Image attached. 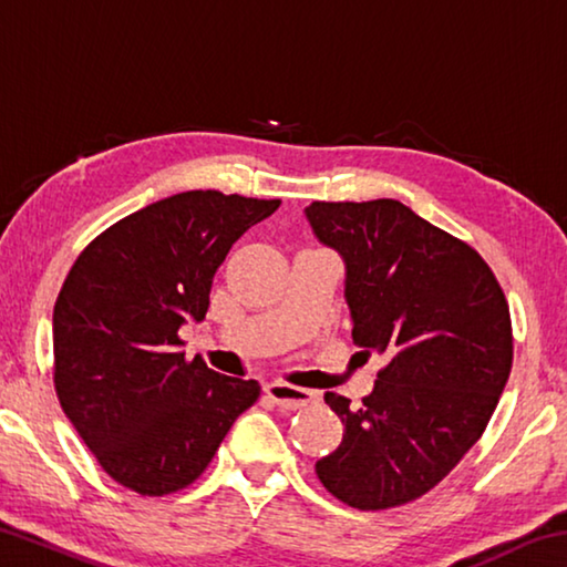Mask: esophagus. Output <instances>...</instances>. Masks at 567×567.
I'll return each instance as SVG.
<instances>
[{
    "label": "esophagus",
    "instance_id": "1",
    "mask_svg": "<svg viewBox=\"0 0 567 567\" xmlns=\"http://www.w3.org/2000/svg\"><path fill=\"white\" fill-rule=\"evenodd\" d=\"M265 392H267V398H270L275 405L282 410H302L320 400V392L297 388V385H290V382H282V380L267 382Z\"/></svg>",
    "mask_w": 567,
    "mask_h": 567
}]
</instances>
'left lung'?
<instances>
[{"label":"left lung","instance_id":"8db88e82","mask_svg":"<svg viewBox=\"0 0 567 567\" xmlns=\"http://www.w3.org/2000/svg\"><path fill=\"white\" fill-rule=\"evenodd\" d=\"M305 213L348 267L352 342L388 360L358 408L324 392L344 433L315 473L358 511L417 501L485 433L511 378L505 292L473 245L398 199H318Z\"/></svg>","mask_w":567,"mask_h":567}]
</instances>
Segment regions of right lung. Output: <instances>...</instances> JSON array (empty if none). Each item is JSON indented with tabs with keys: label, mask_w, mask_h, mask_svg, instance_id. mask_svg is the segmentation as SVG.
Masks as SVG:
<instances>
[{
	"label": "right lung",
	"mask_w": 567,
	"mask_h": 567,
	"mask_svg": "<svg viewBox=\"0 0 567 567\" xmlns=\"http://www.w3.org/2000/svg\"><path fill=\"white\" fill-rule=\"evenodd\" d=\"M280 199L179 192L104 229L76 257L54 302V390L104 473L159 497L195 483L260 382L179 352L205 320L209 287L239 237Z\"/></svg>",
	"instance_id": "1"
}]
</instances>
